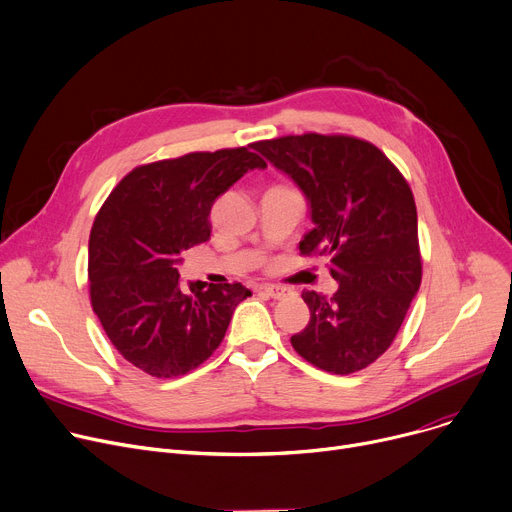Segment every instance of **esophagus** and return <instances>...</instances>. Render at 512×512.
<instances>
[{
  "mask_svg": "<svg viewBox=\"0 0 512 512\" xmlns=\"http://www.w3.org/2000/svg\"><path fill=\"white\" fill-rule=\"evenodd\" d=\"M257 290L263 292V294H267V296H271V298H284V296H288V292H290V290H286V288H282V286H274V284H261Z\"/></svg>",
  "mask_w": 512,
  "mask_h": 512,
  "instance_id": "esophagus-1",
  "label": "esophagus"
}]
</instances>
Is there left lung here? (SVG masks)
Listing matches in <instances>:
<instances>
[{
  "label": "left lung",
  "mask_w": 512,
  "mask_h": 512,
  "mask_svg": "<svg viewBox=\"0 0 512 512\" xmlns=\"http://www.w3.org/2000/svg\"><path fill=\"white\" fill-rule=\"evenodd\" d=\"M253 148L302 191L315 226L298 249L327 257L339 284L333 298L302 292L311 319L292 348L333 374L366 368L391 346L422 282L410 185L377 146L348 135H286Z\"/></svg>",
  "instance_id": "obj_1"
}]
</instances>
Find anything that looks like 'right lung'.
<instances>
[{
    "label": "right lung",
    "mask_w": 512,
    "mask_h": 512,
    "mask_svg": "<svg viewBox=\"0 0 512 512\" xmlns=\"http://www.w3.org/2000/svg\"><path fill=\"white\" fill-rule=\"evenodd\" d=\"M249 148L133 168L92 224V309L119 354L152 377H181L208 360L236 304L251 296L243 284L199 280L183 290L177 269L183 251L210 238L216 197L249 170L267 166Z\"/></svg>",
    "instance_id": "1"
}]
</instances>
